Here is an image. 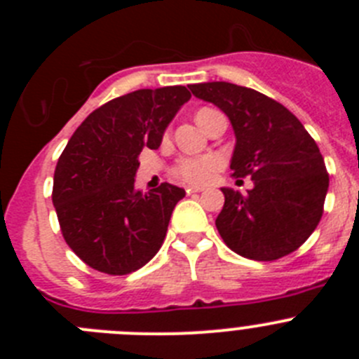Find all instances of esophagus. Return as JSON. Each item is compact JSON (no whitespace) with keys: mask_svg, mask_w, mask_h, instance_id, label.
Segmentation results:
<instances>
[{"mask_svg":"<svg viewBox=\"0 0 359 359\" xmlns=\"http://www.w3.org/2000/svg\"><path fill=\"white\" fill-rule=\"evenodd\" d=\"M203 192V187H187V194H198Z\"/></svg>","mask_w":359,"mask_h":359,"instance_id":"obj_1","label":"esophagus"}]
</instances>
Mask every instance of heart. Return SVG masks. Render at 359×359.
Wrapping results in <instances>:
<instances>
[{
  "label": "heart",
  "instance_id": "1",
  "mask_svg": "<svg viewBox=\"0 0 359 359\" xmlns=\"http://www.w3.org/2000/svg\"><path fill=\"white\" fill-rule=\"evenodd\" d=\"M210 113H214V109H199L196 120L198 123L201 120L207 118ZM221 169V160L217 156H203V158H182L177 161L176 167H174V174L177 177H182L183 182L194 183V185H203V183L210 182L212 176H214L217 170Z\"/></svg>",
  "mask_w": 359,
  "mask_h": 359
}]
</instances>
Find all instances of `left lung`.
<instances>
[{
    "mask_svg": "<svg viewBox=\"0 0 359 359\" xmlns=\"http://www.w3.org/2000/svg\"><path fill=\"white\" fill-rule=\"evenodd\" d=\"M190 91L230 118L236 149L230 169L250 176L246 194L221 189L215 219L226 246L253 261H277L300 248L318 226L329 174L316 142L287 107L230 82L192 84Z\"/></svg>",
    "mask_w": 359,
    "mask_h": 359,
    "instance_id": "left-lung-1",
    "label": "left lung"
}]
</instances>
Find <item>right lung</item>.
<instances>
[{"label": "right lung", "instance_id": "obj_1", "mask_svg": "<svg viewBox=\"0 0 359 359\" xmlns=\"http://www.w3.org/2000/svg\"><path fill=\"white\" fill-rule=\"evenodd\" d=\"M189 98L185 86L133 91L95 109L69 138L57 161L52 199L66 244L90 268L128 275L161 248L185 190L161 183L144 194L135 174L142 149L160 147Z\"/></svg>", "mask_w": 359, "mask_h": 359}]
</instances>
